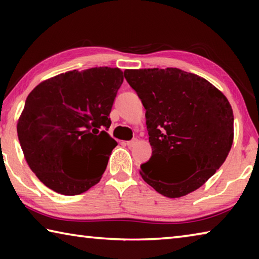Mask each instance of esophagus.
Returning <instances> with one entry per match:
<instances>
[{
  "label": "esophagus",
  "instance_id": "esophagus-1",
  "mask_svg": "<svg viewBox=\"0 0 259 259\" xmlns=\"http://www.w3.org/2000/svg\"><path fill=\"white\" fill-rule=\"evenodd\" d=\"M137 143H138V139L134 138V139L129 140V142H126V145H128L129 147H134L135 145H137Z\"/></svg>",
  "mask_w": 259,
  "mask_h": 259
}]
</instances>
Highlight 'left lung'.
<instances>
[{"label": "left lung", "instance_id": "1", "mask_svg": "<svg viewBox=\"0 0 259 259\" xmlns=\"http://www.w3.org/2000/svg\"><path fill=\"white\" fill-rule=\"evenodd\" d=\"M124 77L146 109L152 156L140 165L143 179L166 198L198 190L224 163L233 144L229 100L203 77L178 68L125 69ZM181 163L195 166L184 182L173 177Z\"/></svg>", "mask_w": 259, "mask_h": 259}]
</instances>
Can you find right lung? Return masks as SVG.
Instances as JSON below:
<instances>
[{
  "mask_svg": "<svg viewBox=\"0 0 259 259\" xmlns=\"http://www.w3.org/2000/svg\"><path fill=\"white\" fill-rule=\"evenodd\" d=\"M122 82L119 68L75 69L28 95L17 133L29 168L47 187L77 195L100 181L117 145L106 130Z\"/></svg>",
  "mask_w": 259,
  "mask_h": 259,
  "instance_id": "obj_1",
  "label": "right lung"
}]
</instances>
